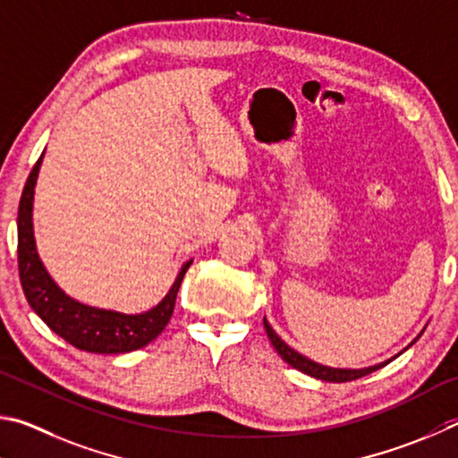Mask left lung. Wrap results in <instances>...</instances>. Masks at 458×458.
Segmentation results:
<instances>
[{
	"mask_svg": "<svg viewBox=\"0 0 458 458\" xmlns=\"http://www.w3.org/2000/svg\"><path fill=\"white\" fill-rule=\"evenodd\" d=\"M263 327H266L269 342L274 344L276 352H277L279 356H282L284 362H287L292 368H295V370H300V372H303V374L311 376V378H318V380H324V382H350V380H358V378H362V376H368V374H372V372H376V370H380V368L390 364L392 360L403 354L404 350L411 348L412 344H414L416 340H419L420 335H422V332H424V330H422L411 344H408V348H404V350L400 352V354H396L394 358L386 360V362H380V364L368 366V368H332V366L318 364V362H314V360L301 356L300 352H295L292 346H287V344L276 334L274 327L269 326V322H267L266 318H263Z\"/></svg>",
	"mask_w": 458,
	"mask_h": 458,
	"instance_id": "left-lung-1",
	"label": "left lung"
}]
</instances>
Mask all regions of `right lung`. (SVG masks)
<instances>
[{
    "mask_svg": "<svg viewBox=\"0 0 458 458\" xmlns=\"http://www.w3.org/2000/svg\"><path fill=\"white\" fill-rule=\"evenodd\" d=\"M44 152L23 187L18 208V267L26 300L44 324L72 346L92 354H126L144 348L165 330L173 316L176 293L192 259L182 263L171 290L155 308L142 314H123L114 310L80 303L62 290L39 259L34 237V192Z\"/></svg>",
    "mask_w": 458,
    "mask_h": 458,
    "instance_id": "right-lung-1",
    "label": "right lung"
}]
</instances>
